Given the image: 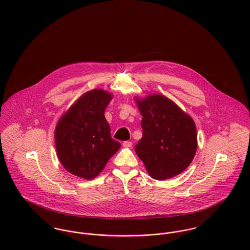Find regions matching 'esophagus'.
<instances>
[{
  "mask_svg": "<svg viewBox=\"0 0 250 250\" xmlns=\"http://www.w3.org/2000/svg\"><path fill=\"white\" fill-rule=\"evenodd\" d=\"M132 145H133V143H132V142H129V141H126V142L123 143V146H124V147H127V148L132 147Z\"/></svg>",
  "mask_w": 250,
  "mask_h": 250,
  "instance_id": "34e87169",
  "label": "esophagus"
}]
</instances>
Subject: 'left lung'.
<instances>
[{
    "mask_svg": "<svg viewBox=\"0 0 250 250\" xmlns=\"http://www.w3.org/2000/svg\"><path fill=\"white\" fill-rule=\"evenodd\" d=\"M137 101L143 115V138L135 147L137 155L152 178L166 180L178 175L189 166L196 152L193 120L163 95Z\"/></svg>",
    "mask_w": 250,
    "mask_h": 250,
    "instance_id": "left-lung-1",
    "label": "left lung"
}]
</instances>
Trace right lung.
<instances>
[{
	"label": "right lung",
	"mask_w": 250,
	"mask_h": 250,
	"mask_svg": "<svg viewBox=\"0 0 250 250\" xmlns=\"http://www.w3.org/2000/svg\"><path fill=\"white\" fill-rule=\"evenodd\" d=\"M110 100L111 95L104 90H90L75 102L57 125L59 159L78 177H96L121 146L111 138L104 115Z\"/></svg>",
	"instance_id": "1"
}]
</instances>
